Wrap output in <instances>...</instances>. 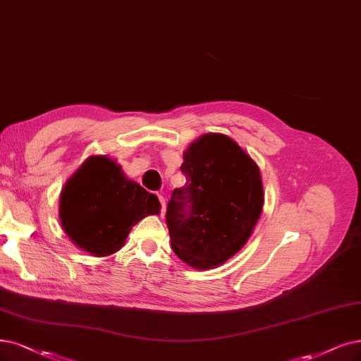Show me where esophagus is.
<instances>
[{
    "mask_svg": "<svg viewBox=\"0 0 361 361\" xmlns=\"http://www.w3.org/2000/svg\"><path fill=\"white\" fill-rule=\"evenodd\" d=\"M159 201H160V205H162V208H160V211H162V214L166 209V202H165V197L162 195H159Z\"/></svg>",
    "mask_w": 361,
    "mask_h": 361,
    "instance_id": "34e87169",
    "label": "esophagus"
}]
</instances>
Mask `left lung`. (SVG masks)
Instances as JSON below:
<instances>
[{"instance_id": "left-lung-1", "label": "left lung", "mask_w": 361, "mask_h": 361, "mask_svg": "<svg viewBox=\"0 0 361 361\" xmlns=\"http://www.w3.org/2000/svg\"><path fill=\"white\" fill-rule=\"evenodd\" d=\"M183 188L173 189L166 226L176 255L211 269L244 247L263 208L257 165L232 138L207 133L184 152Z\"/></svg>"}]
</instances>
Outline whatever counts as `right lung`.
I'll return each instance as SVG.
<instances>
[{
    "label": "right lung",
    "mask_w": 361,
    "mask_h": 361,
    "mask_svg": "<svg viewBox=\"0 0 361 361\" xmlns=\"http://www.w3.org/2000/svg\"><path fill=\"white\" fill-rule=\"evenodd\" d=\"M160 202L105 156H92L66 181L59 216L71 241L93 256H110L125 245L140 220L159 214Z\"/></svg>",
    "instance_id": "right-lung-1"
}]
</instances>
